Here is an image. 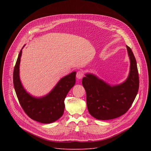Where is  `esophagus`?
<instances>
[{"instance_id": "esophagus-1", "label": "esophagus", "mask_w": 151, "mask_h": 151, "mask_svg": "<svg viewBox=\"0 0 151 151\" xmlns=\"http://www.w3.org/2000/svg\"><path fill=\"white\" fill-rule=\"evenodd\" d=\"M83 73L82 71L79 70V71L77 72V73H76V78L78 79H81L83 77Z\"/></svg>"}]
</instances>
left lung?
<instances>
[{
    "label": "left lung",
    "mask_w": 151,
    "mask_h": 151,
    "mask_svg": "<svg viewBox=\"0 0 151 151\" xmlns=\"http://www.w3.org/2000/svg\"><path fill=\"white\" fill-rule=\"evenodd\" d=\"M126 47L130 60V70L124 82L111 86L92 74H86L82 79L88 112L97 119H112L124 115L137 94L139 77L137 63L132 49Z\"/></svg>",
    "instance_id": "1"
}]
</instances>
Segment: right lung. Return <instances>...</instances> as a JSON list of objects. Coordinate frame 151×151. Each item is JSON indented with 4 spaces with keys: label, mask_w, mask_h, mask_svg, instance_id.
Instances as JSON below:
<instances>
[{
    "label": "right lung",
    "mask_w": 151,
    "mask_h": 151,
    "mask_svg": "<svg viewBox=\"0 0 151 151\" xmlns=\"http://www.w3.org/2000/svg\"><path fill=\"white\" fill-rule=\"evenodd\" d=\"M22 49L19 53L13 73L14 88L19 103L31 119L44 124L53 122L61 118L64 113V101L75 84L76 72L61 78L48 95L42 98L33 97L25 91L19 79V68Z\"/></svg>",
    "instance_id": "1"
}]
</instances>
